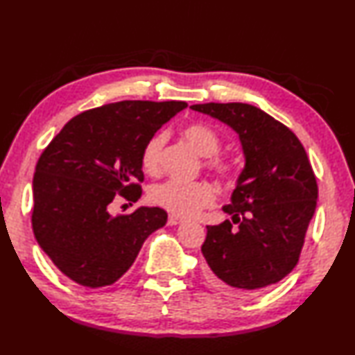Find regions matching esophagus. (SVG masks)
I'll return each instance as SVG.
<instances>
[{"mask_svg":"<svg viewBox=\"0 0 355 355\" xmlns=\"http://www.w3.org/2000/svg\"><path fill=\"white\" fill-rule=\"evenodd\" d=\"M180 223H182V218L176 217V215H170V217H168V221H167L168 226H176V224H180Z\"/></svg>","mask_w":355,"mask_h":355,"instance_id":"obj_1","label":"esophagus"}]
</instances>
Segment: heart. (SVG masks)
I'll return each instance as SVG.
<instances>
[{"instance_id": "obj_1", "label": "heart", "mask_w": 355, "mask_h": 355, "mask_svg": "<svg viewBox=\"0 0 355 355\" xmlns=\"http://www.w3.org/2000/svg\"><path fill=\"white\" fill-rule=\"evenodd\" d=\"M185 140L193 146L194 150L203 157V167L224 184H235L239 176L238 162L220 155L221 137L209 125L202 122L189 123L182 129ZM166 132H155L144 143L141 150V168L146 175L157 176L161 167V152L166 144ZM149 198L153 205L168 211L176 217H193L198 211L211 206L215 200V193L206 182H182L170 179L166 182L153 185Z\"/></svg>"}]
</instances>
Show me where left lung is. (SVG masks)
<instances>
[{
    "label": "left lung",
    "instance_id": "left-lung-1",
    "mask_svg": "<svg viewBox=\"0 0 355 355\" xmlns=\"http://www.w3.org/2000/svg\"><path fill=\"white\" fill-rule=\"evenodd\" d=\"M191 108L235 129L245 155L232 202L223 206L232 221L206 226L205 279L229 295H252L298 263L316 207L315 173L297 135L261 108L241 102Z\"/></svg>",
    "mask_w": 355,
    "mask_h": 355
}]
</instances>
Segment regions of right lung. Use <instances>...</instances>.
Listing matches in <instances>:
<instances>
[{
	"instance_id": "obj_1",
	"label": "right lung",
	"mask_w": 355,
	"mask_h": 355,
	"mask_svg": "<svg viewBox=\"0 0 355 355\" xmlns=\"http://www.w3.org/2000/svg\"><path fill=\"white\" fill-rule=\"evenodd\" d=\"M187 107L182 101H122L87 110L42 152L33 179V232L66 277L92 289L110 286L167 223L161 207L112 217L108 205L140 198L144 143Z\"/></svg>"
}]
</instances>
